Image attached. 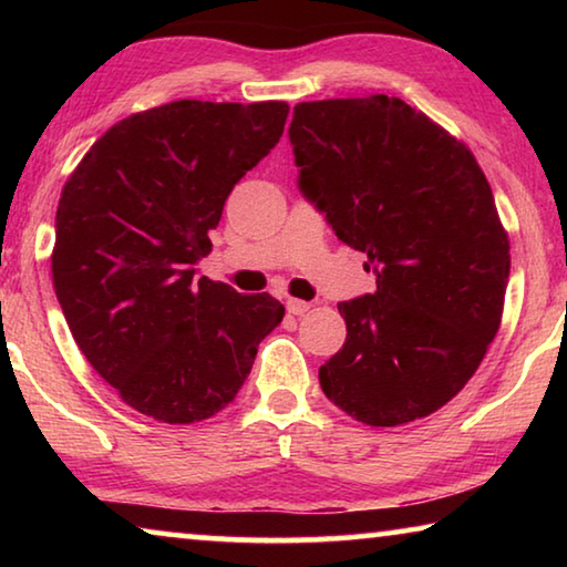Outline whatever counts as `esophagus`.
<instances>
[{
  "label": "esophagus",
  "mask_w": 567,
  "mask_h": 567,
  "mask_svg": "<svg viewBox=\"0 0 567 567\" xmlns=\"http://www.w3.org/2000/svg\"><path fill=\"white\" fill-rule=\"evenodd\" d=\"M310 302H305V300H295V297H290V300H287V312L290 315H305L307 310H310Z\"/></svg>",
  "instance_id": "esophagus-1"
}]
</instances>
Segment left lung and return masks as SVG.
<instances>
[{"mask_svg": "<svg viewBox=\"0 0 567 567\" xmlns=\"http://www.w3.org/2000/svg\"><path fill=\"white\" fill-rule=\"evenodd\" d=\"M287 134L297 187L378 285L338 305L348 340L322 392L372 427L425 417L501 328L511 243L493 189L463 142L388 94L302 102Z\"/></svg>", "mask_w": 567, "mask_h": 567, "instance_id": "1", "label": "left lung"}]
</instances>
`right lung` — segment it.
Here are the masks:
<instances>
[{
  "label": "right lung",
  "mask_w": 567,
  "mask_h": 567,
  "mask_svg": "<svg viewBox=\"0 0 567 567\" xmlns=\"http://www.w3.org/2000/svg\"><path fill=\"white\" fill-rule=\"evenodd\" d=\"M285 102L179 100L94 142L54 219L52 280L84 358L142 415L169 425L235 400L282 322L272 295L197 277L225 199L280 142Z\"/></svg>",
  "instance_id": "add662e5"
}]
</instances>
